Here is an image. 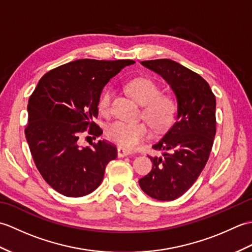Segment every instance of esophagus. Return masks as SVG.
Returning <instances> with one entry per match:
<instances>
[{"mask_svg": "<svg viewBox=\"0 0 252 252\" xmlns=\"http://www.w3.org/2000/svg\"><path fill=\"white\" fill-rule=\"evenodd\" d=\"M118 157H125V156H129L132 153L127 149H125L123 147H118Z\"/></svg>", "mask_w": 252, "mask_h": 252, "instance_id": "34e87169", "label": "esophagus"}]
</instances>
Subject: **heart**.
Returning a JSON list of instances; mask_svg holds the SVG:
<instances>
[{
	"instance_id": "b5f03b06",
	"label": "heart",
	"mask_w": 252,
	"mask_h": 252,
	"mask_svg": "<svg viewBox=\"0 0 252 252\" xmlns=\"http://www.w3.org/2000/svg\"><path fill=\"white\" fill-rule=\"evenodd\" d=\"M126 90L133 98L144 105L143 115L155 130L161 132L172 125L178 109L176 101L170 94L160 93L159 85L154 80L147 77L135 78L126 83ZM112 96L114 91L111 89H106L100 94L97 108L101 115L110 114ZM149 123L116 121L107 127L106 134L120 147L134 149L152 135Z\"/></svg>"
}]
</instances>
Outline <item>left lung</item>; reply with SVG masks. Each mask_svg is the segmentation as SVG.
Masks as SVG:
<instances>
[{
    "instance_id": "left-lung-1",
    "label": "left lung",
    "mask_w": 252,
    "mask_h": 252,
    "mask_svg": "<svg viewBox=\"0 0 252 252\" xmlns=\"http://www.w3.org/2000/svg\"><path fill=\"white\" fill-rule=\"evenodd\" d=\"M167 81L178 99L172 126L153 148L162 157H149L153 169L140 183L157 200L171 201L189 190L208 161L217 131L216 96L199 74L171 60L141 63Z\"/></svg>"
}]
</instances>
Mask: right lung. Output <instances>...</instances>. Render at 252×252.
Segmentation results:
<instances>
[{
  "label": "right lung",
  "instance_id": "obj_1",
  "mask_svg": "<svg viewBox=\"0 0 252 252\" xmlns=\"http://www.w3.org/2000/svg\"><path fill=\"white\" fill-rule=\"evenodd\" d=\"M131 60H78L52 69L40 79L28 101L25 134L46 183L67 197L89 195L100 185L106 165L117 158V148L107 141L80 146V138L95 140L103 130L93 121L97 101L109 80Z\"/></svg>",
  "mask_w": 252,
  "mask_h": 252
}]
</instances>
